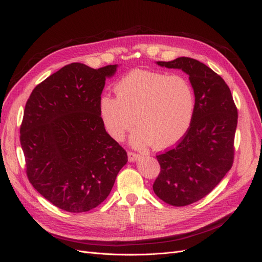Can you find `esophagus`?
Returning a JSON list of instances; mask_svg holds the SVG:
<instances>
[{"mask_svg":"<svg viewBox=\"0 0 262 262\" xmlns=\"http://www.w3.org/2000/svg\"><path fill=\"white\" fill-rule=\"evenodd\" d=\"M141 155L140 154H137V153H133V152H128V158H129V162H137V161H140L141 160Z\"/></svg>","mask_w":262,"mask_h":262,"instance_id":"obj_1","label":"esophagus"}]
</instances>
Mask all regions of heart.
<instances>
[{
	"instance_id": "1",
	"label": "heart",
	"mask_w": 262,
	"mask_h": 262,
	"mask_svg": "<svg viewBox=\"0 0 262 262\" xmlns=\"http://www.w3.org/2000/svg\"><path fill=\"white\" fill-rule=\"evenodd\" d=\"M115 92L117 97L102 95L98 102L100 120L113 139L121 141L137 122L134 145L165 149L189 130L195 96L186 77L137 69L116 84Z\"/></svg>"
}]
</instances>
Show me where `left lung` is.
<instances>
[{
	"label": "left lung",
	"instance_id": "1",
	"mask_svg": "<svg viewBox=\"0 0 262 262\" xmlns=\"http://www.w3.org/2000/svg\"><path fill=\"white\" fill-rule=\"evenodd\" d=\"M156 63L184 71L195 96L193 118L185 137L156 156L161 171L153 185L161 200L185 207L209 194L232 168L237 108L225 81L200 61L181 57Z\"/></svg>",
	"mask_w": 262,
	"mask_h": 262
}]
</instances>
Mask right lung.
<instances>
[{
	"mask_svg": "<svg viewBox=\"0 0 262 262\" xmlns=\"http://www.w3.org/2000/svg\"><path fill=\"white\" fill-rule=\"evenodd\" d=\"M117 68L71 63L38 84L26 102L20 145L27 177L61 210L81 213L96 208L128 162L98 112L106 78Z\"/></svg>",
	"mask_w": 262,
	"mask_h": 262,
	"instance_id": "1",
	"label": "right lung"
}]
</instances>
